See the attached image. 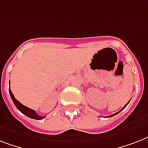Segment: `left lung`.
Instances as JSON below:
<instances>
[{
	"instance_id": "obj_1",
	"label": "left lung",
	"mask_w": 148,
	"mask_h": 148,
	"mask_svg": "<svg viewBox=\"0 0 148 148\" xmlns=\"http://www.w3.org/2000/svg\"><path fill=\"white\" fill-rule=\"evenodd\" d=\"M128 103H129V101H128V102H127V103H126V104H125V105H124V108H122L121 110H119V111H118V112H117V113H115V114H111V115H110V117H113V116H114V115H116V114H118V113H120V112H121V111L122 110H124V108H126V106L127 105V104H128Z\"/></svg>"
}]
</instances>
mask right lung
<instances>
[{
    "label": "right lung",
    "mask_w": 148,
    "mask_h": 148,
    "mask_svg": "<svg viewBox=\"0 0 148 148\" xmlns=\"http://www.w3.org/2000/svg\"><path fill=\"white\" fill-rule=\"evenodd\" d=\"M9 93H10V97H11V99H12L13 102L14 103V105L16 106V108L18 109V110L22 113L24 114V115H26L30 118H32V119H35V120H41L43 118H45V116H40V115L37 114L35 110H32L31 108H27L26 106L23 105L21 103H20L19 101H17V99L15 98L14 95H13L12 91L10 90V89L9 88Z\"/></svg>",
    "instance_id": "1"
}]
</instances>
